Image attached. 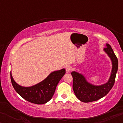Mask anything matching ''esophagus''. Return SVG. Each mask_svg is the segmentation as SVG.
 Listing matches in <instances>:
<instances>
[{
	"instance_id": "34e87169",
	"label": "esophagus",
	"mask_w": 123,
	"mask_h": 123,
	"mask_svg": "<svg viewBox=\"0 0 123 123\" xmlns=\"http://www.w3.org/2000/svg\"><path fill=\"white\" fill-rule=\"evenodd\" d=\"M65 69H66L67 72H70L72 70V68L69 65H68V66L65 67Z\"/></svg>"
}]
</instances>
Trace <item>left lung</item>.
Returning a JSON list of instances; mask_svg holds the SVG:
<instances>
[{"label":"left lung","instance_id":"8db88e82","mask_svg":"<svg viewBox=\"0 0 123 123\" xmlns=\"http://www.w3.org/2000/svg\"><path fill=\"white\" fill-rule=\"evenodd\" d=\"M104 50L112 62L111 73L106 83L100 86L93 85L89 83L82 74L75 71L71 73L73 77L74 92L80 101L90 102L98 100L106 95L113 87L118 68V60L111 47L108 43H106V48Z\"/></svg>","mask_w":123,"mask_h":123}]
</instances>
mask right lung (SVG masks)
<instances>
[{
  "label": "right lung",
  "instance_id": "obj_1",
  "mask_svg": "<svg viewBox=\"0 0 123 123\" xmlns=\"http://www.w3.org/2000/svg\"><path fill=\"white\" fill-rule=\"evenodd\" d=\"M65 73V69L51 72L44 80L31 87H23L13 80L11 71L12 84L16 91L28 101L36 104H43L53 97L60 80Z\"/></svg>",
  "mask_w": 123,
  "mask_h": 123
}]
</instances>
